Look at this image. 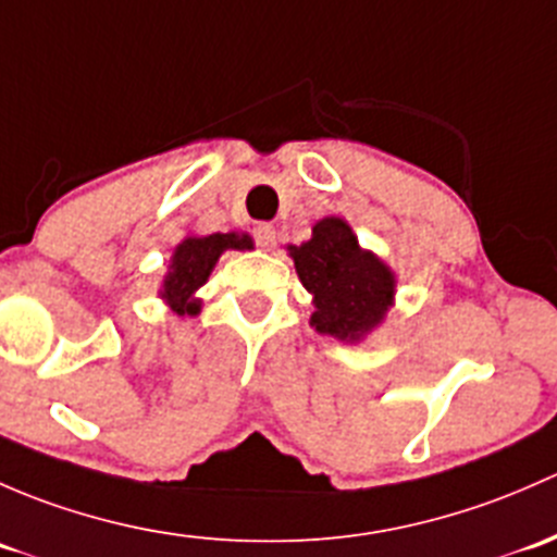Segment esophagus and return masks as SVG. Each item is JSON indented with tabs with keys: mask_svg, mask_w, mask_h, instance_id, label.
Returning a JSON list of instances; mask_svg holds the SVG:
<instances>
[{
	"mask_svg": "<svg viewBox=\"0 0 557 557\" xmlns=\"http://www.w3.org/2000/svg\"><path fill=\"white\" fill-rule=\"evenodd\" d=\"M255 240L260 249H273L276 246V227L273 225H257L255 227Z\"/></svg>",
	"mask_w": 557,
	"mask_h": 557,
	"instance_id": "34e87169",
	"label": "esophagus"
}]
</instances>
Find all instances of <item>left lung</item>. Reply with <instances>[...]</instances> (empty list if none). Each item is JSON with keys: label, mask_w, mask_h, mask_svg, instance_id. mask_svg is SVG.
<instances>
[{"label": "left lung", "mask_w": 557, "mask_h": 557, "mask_svg": "<svg viewBox=\"0 0 557 557\" xmlns=\"http://www.w3.org/2000/svg\"><path fill=\"white\" fill-rule=\"evenodd\" d=\"M302 286L313 295L311 326L341 343H362L383 324L397 295V273L375 251L359 246L341 216H324L311 238L286 246Z\"/></svg>", "instance_id": "left-lung-1"}]
</instances>
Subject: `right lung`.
Instances as JSON below:
<instances>
[{
    "label": "right lung",
    "instance_id": "1",
    "mask_svg": "<svg viewBox=\"0 0 557 557\" xmlns=\"http://www.w3.org/2000/svg\"><path fill=\"white\" fill-rule=\"evenodd\" d=\"M249 251L255 240L249 233H211V236H185L174 246L169 271L160 281L158 297L176 317H198L203 300L198 289L206 284L225 251Z\"/></svg>",
    "mask_w": 557,
    "mask_h": 557
}]
</instances>
